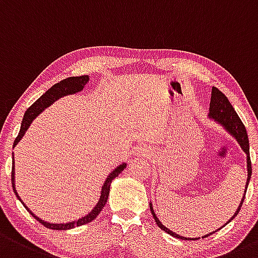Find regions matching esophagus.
<instances>
[{
  "mask_svg": "<svg viewBox=\"0 0 258 258\" xmlns=\"http://www.w3.org/2000/svg\"><path fill=\"white\" fill-rule=\"evenodd\" d=\"M136 153L138 156H145V157H150L153 153V150L151 147H147V146H141V147L137 148Z\"/></svg>",
  "mask_w": 258,
  "mask_h": 258,
  "instance_id": "obj_1",
  "label": "esophagus"
}]
</instances>
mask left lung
I'll return each instance as SVG.
<instances>
[{
	"mask_svg": "<svg viewBox=\"0 0 258 258\" xmlns=\"http://www.w3.org/2000/svg\"><path fill=\"white\" fill-rule=\"evenodd\" d=\"M209 110H210V111H209V116H210L211 118H214L215 121L220 122L221 124H224V126L226 127L227 131H229L230 134L234 135V136L236 137L237 142L240 143L241 148H242V150L245 151V153L247 154V173H248V174H247V181H246V190H247L248 181H250V178H251V174H252V167H251V158H250V145H248V136H247V131H246L245 124L242 123V121H241V118L238 117V115L236 113V111H235V108L232 107L231 104H230L229 99H227V97L225 96V95L222 94L218 88H215V86H213V89H211L210 108H209ZM245 195L246 194H243L242 200H241L240 205H238L236 213H235L234 215L231 216V219H230V220L227 221L226 224H229V222L231 221L232 219H234L235 216H236L238 214V211H240L241 207H242L243 200H245ZM150 208H151L152 214H153L154 220H156V224L158 225L159 229H162L163 231L167 232V234L172 235V236H174L177 238H181V240H189V238L179 236V235L175 234V232L168 230L167 227H165L164 225L158 220L157 215L154 214L153 208H152V204L150 205ZM226 224H225V225H226ZM225 225H224V226H225ZM220 229H221V227H220ZM213 234H214V231L211 232V234L207 235V236H210V235H213ZM207 236H203V238L207 237ZM193 240H194V238H193ZM195 240H197V238H195Z\"/></svg>",
	"mask_w": 258,
	"mask_h": 258,
	"instance_id": "obj_1",
	"label": "left lung"
}]
</instances>
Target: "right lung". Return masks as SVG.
I'll return each mask as SVG.
<instances>
[{
    "label": "right lung",
    "mask_w": 258,
    "mask_h": 258,
    "mask_svg": "<svg viewBox=\"0 0 258 258\" xmlns=\"http://www.w3.org/2000/svg\"><path fill=\"white\" fill-rule=\"evenodd\" d=\"M88 81H89L88 75H81V77H70V78H67V79L59 81L58 84H55V85L51 86L49 90L45 91V93L43 94L42 96H40L39 99H38L31 107H28V110H27L26 113H24L23 120H22L20 134H18V136L16 137L15 143H13V147H15V146L20 142L21 138L23 137L24 132L28 130L29 124H31L32 121L34 120V117H37V116L39 115V113L42 112L45 107H48L49 105L53 104V102L55 101V100H58L59 97H63V96H65V95L75 94V93H78V91H81ZM124 168H126V164L123 163V164L118 165L116 169H113L112 172H111V174L106 178L105 184L102 185L101 197H100V200H99V203L96 204V207L91 210V213H89L88 215L84 216V218L78 219L77 221L67 222V224H50V222H45L44 220H40L39 218H37V216L34 215V214L32 213V211L29 210V209L27 208L23 203H22V204L24 205V208H26L27 210L31 213V215L33 216L37 221H39L40 224L44 225V226L48 227V229L68 230V229H73V227H75V226H81V225L88 224V222H91L94 219H96V216L99 215L100 211L102 210V208L105 207V204H106V202H107L108 193H110L111 181H112V179H115L116 177H117L122 170L124 169ZM11 180H12V188H13V190H15V194L17 195L18 199L21 200L20 195L17 194V191H16V188H15V159H12V175H11Z\"/></svg>",
    "instance_id": "1"
}]
</instances>
